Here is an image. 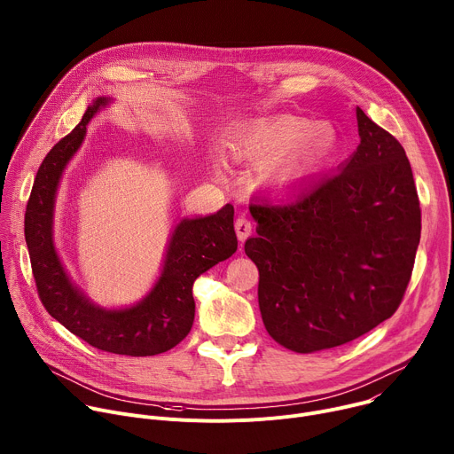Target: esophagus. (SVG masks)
Segmentation results:
<instances>
[{"mask_svg": "<svg viewBox=\"0 0 454 454\" xmlns=\"http://www.w3.org/2000/svg\"><path fill=\"white\" fill-rule=\"evenodd\" d=\"M234 229H236V236L239 241H245L250 234H253V223H250V220H247L245 216H239L234 223Z\"/></svg>", "mask_w": 454, "mask_h": 454, "instance_id": "1", "label": "esophagus"}]
</instances>
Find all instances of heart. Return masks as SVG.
Instances as JSON below:
<instances>
[{
	"label": "heart",
	"instance_id": "b5f03b06",
	"mask_svg": "<svg viewBox=\"0 0 454 454\" xmlns=\"http://www.w3.org/2000/svg\"><path fill=\"white\" fill-rule=\"evenodd\" d=\"M337 135L328 122L276 115L238 124L223 138V153L238 162L259 164L258 184L286 189L316 173L332 155Z\"/></svg>",
	"mask_w": 454,
	"mask_h": 454
}]
</instances>
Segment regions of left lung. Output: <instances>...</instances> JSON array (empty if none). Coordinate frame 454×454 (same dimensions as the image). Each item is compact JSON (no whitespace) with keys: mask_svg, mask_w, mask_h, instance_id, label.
<instances>
[{"mask_svg":"<svg viewBox=\"0 0 454 454\" xmlns=\"http://www.w3.org/2000/svg\"><path fill=\"white\" fill-rule=\"evenodd\" d=\"M361 144L335 173L281 204L248 206L258 236L269 335L297 354L354 340L398 309L420 241V204L404 147L359 106Z\"/></svg>","mask_w":454,"mask_h":454,"instance_id":"8db88e82","label":"left lung"}]
</instances>
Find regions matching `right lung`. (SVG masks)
I'll use <instances>...</instances> for the list:
<instances>
[{
  "label": "right lung",
  "mask_w": 454,
  "mask_h": 454,
  "mask_svg": "<svg viewBox=\"0 0 454 454\" xmlns=\"http://www.w3.org/2000/svg\"><path fill=\"white\" fill-rule=\"evenodd\" d=\"M114 103V97H95L74 131L44 157L25 213V239L37 292L50 316L98 349L149 357L164 354L189 333L196 278L236 253L234 207L227 204L215 215L182 218L169 234L155 283L137 303L103 307L90 299L58 253L56 201L63 175L86 138V126Z\"/></svg>",
  "instance_id": "right-lung-1"
}]
</instances>
